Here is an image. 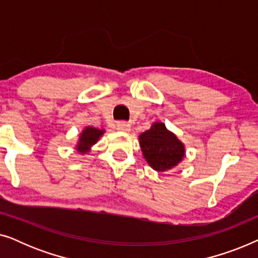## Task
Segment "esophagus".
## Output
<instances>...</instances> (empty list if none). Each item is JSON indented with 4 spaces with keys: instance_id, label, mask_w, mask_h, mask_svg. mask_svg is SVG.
Here are the masks:
<instances>
[{
    "instance_id": "esophagus-1",
    "label": "esophagus",
    "mask_w": 258,
    "mask_h": 258,
    "mask_svg": "<svg viewBox=\"0 0 258 258\" xmlns=\"http://www.w3.org/2000/svg\"><path fill=\"white\" fill-rule=\"evenodd\" d=\"M117 129L119 130V132L128 133V132H130V124L126 122H119V123H117Z\"/></svg>"
}]
</instances>
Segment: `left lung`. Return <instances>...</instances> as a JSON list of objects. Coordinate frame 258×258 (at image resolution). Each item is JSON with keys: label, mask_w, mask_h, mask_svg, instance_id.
Returning a JSON list of instances; mask_svg holds the SVG:
<instances>
[{"label": "left lung", "mask_w": 258, "mask_h": 258, "mask_svg": "<svg viewBox=\"0 0 258 258\" xmlns=\"http://www.w3.org/2000/svg\"><path fill=\"white\" fill-rule=\"evenodd\" d=\"M139 141L143 157L158 172L170 170L184 158V144L162 122H154L149 130L141 134Z\"/></svg>", "instance_id": "1"}]
</instances>
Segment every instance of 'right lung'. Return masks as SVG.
<instances>
[{
	"mask_svg": "<svg viewBox=\"0 0 258 258\" xmlns=\"http://www.w3.org/2000/svg\"><path fill=\"white\" fill-rule=\"evenodd\" d=\"M105 133L104 129H98L95 126L88 125L80 134L79 141L76 144V151L80 154H88L91 150V147L97 143L100 137Z\"/></svg>",
	"mask_w": 258,
	"mask_h": 258,
	"instance_id": "obj_1",
	"label": "right lung"
}]
</instances>
